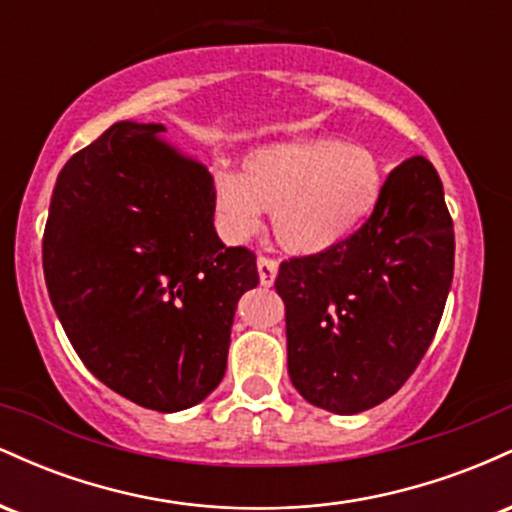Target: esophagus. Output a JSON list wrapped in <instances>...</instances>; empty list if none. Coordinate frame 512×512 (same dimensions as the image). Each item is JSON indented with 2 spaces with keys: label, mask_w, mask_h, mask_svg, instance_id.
Segmentation results:
<instances>
[{
  "label": "esophagus",
  "mask_w": 512,
  "mask_h": 512,
  "mask_svg": "<svg viewBox=\"0 0 512 512\" xmlns=\"http://www.w3.org/2000/svg\"><path fill=\"white\" fill-rule=\"evenodd\" d=\"M257 272H260V284L272 286L276 279V272H279V264L272 257H257Z\"/></svg>",
  "instance_id": "obj_1"
}]
</instances>
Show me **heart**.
Segmentation results:
<instances>
[{"mask_svg":"<svg viewBox=\"0 0 512 512\" xmlns=\"http://www.w3.org/2000/svg\"><path fill=\"white\" fill-rule=\"evenodd\" d=\"M385 161L342 139L272 144L245 156L243 173L219 170L214 209L221 233L243 243L272 211L274 236L293 255H317L346 240L378 207Z\"/></svg>","mask_w":512,"mask_h":512,"instance_id":"heart-1","label":"heart"}]
</instances>
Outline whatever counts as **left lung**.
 I'll list each match as a JSON object with an SVG mask.
<instances>
[{
	"mask_svg": "<svg viewBox=\"0 0 512 512\" xmlns=\"http://www.w3.org/2000/svg\"><path fill=\"white\" fill-rule=\"evenodd\" d=\"M455 231L424 156L385 180L366 223L334 248L281 262L291 383L315 407L358 414L409 380L443 317Z\"/></svg>",
	"mask_w": 512,
	"mask_h": 512,
	"instance_id": "8db88e82",
	"label": "left lung"
}]
</instances>
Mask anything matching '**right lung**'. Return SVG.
<instances>
[{
    "label": "right lung",
    "mask_w": 512,
    "mask_h": 512,
    "mask_svg": "<svg viewBox=\"0 0 512 512\" xmlns=\"http://www.w3.org/2000/svg\"><path fill=\"white\" fill-rule=\"evenodd\" d=\"M117 122L62 168L43 236L52 308L84 366L129 402L180 411L226 373L236 305L260 284L255 252L214 228V178Z\"/></svg>",
    "instance_id": "obj_1"
}]
</instances>
